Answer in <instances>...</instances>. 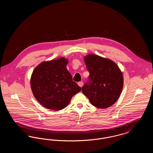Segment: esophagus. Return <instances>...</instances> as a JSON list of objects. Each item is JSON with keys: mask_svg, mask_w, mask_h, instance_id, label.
<instances>
[{"mask_svg": "<svg viewBox=\"0 0 153 153\" xmlns=\"http://www.w3.org/2000/svg\"><path fill=\"white\" fill-rule=\"evenodd\" d=\"M78 85H79V86L80 87H82L83 86V85H84V83H83L82 81H80V82H78Z\"/></svg>", "mask_w": 153, "mask_h": 153, "instance_id": "1", "label": "esophagus"}]
</instances>
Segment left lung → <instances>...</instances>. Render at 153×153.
<instances>
[{
	"label": "left lung",
	"instance_id": "obj_1",
	"mask_svg": "<svg viewBox=\"0 0 153 153\" xmlns=\"http://www.w3.org/2000/svg\"><path fill=\"white\" fill-rule=\"evenodd\" d=\"M89 81L82 92L98 108H107L117 102L123 87V76L117 64L96 54L84 58Z\"/></svg>",
	"mask_w": 153,
	"mask_h": 153
}]
</instances>
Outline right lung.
Here are the masks:
<instances>
[{"label":"right lung","mask_w":153,"mask_h":153,"mask_svg":"<svg viewBox=\"0 0 153 153\" xmlns=\"http://www.w3.org/2000/svg\"><path fill=\"white\" fill-rule=\"evenodd\" d=\"M68 60L64 57L44 61L33 71L31 91L36 100L48 109L61 110L81 88L72 80L66 69Z\"/></svg>","instance_id":"1"}]
</instances>
